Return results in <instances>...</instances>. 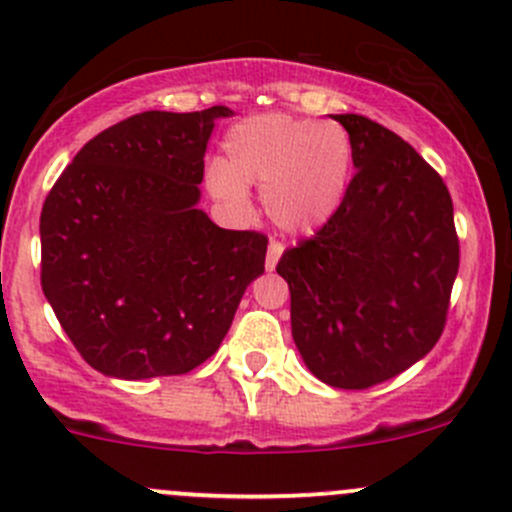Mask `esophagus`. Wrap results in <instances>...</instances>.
Here are the masks:
<instances>
[{
    "instance_id": "esophagus-1",
    "label": "esophagus",
    "mask_w": 512,
    "mask_h": 512,
    "mask_svg": "<svg viewBox=\"0 0 512 512\" xmlns=\"http://www.w3.org/2000/svg\"><path fill=\"white\" fill-rule=\"evenodd\" d=\"M282 252H285V245L277 240L270 242V247H267V270H275L277 262H280Z\"/></svg>"
}]
</instances>
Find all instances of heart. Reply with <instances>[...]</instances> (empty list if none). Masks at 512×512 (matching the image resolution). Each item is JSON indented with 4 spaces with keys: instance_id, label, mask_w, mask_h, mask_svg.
<instances>
[{
    "instance_id": "b5f03b06",
    "label": "heart",
    "mask_w": 512,
    "mask_h": 512,
    "mask_svg": "<svg viewBox=\"0 0 512 512\" xmlns=\"http://www.w3.org/2000/svg\"><path fill=\"white\" fill-rule=\"evenodd\" d=\"M352 168V141L339 123L260 113L225 133L223 163H213L205 183L213 198L245 208L247 185L262 188L267 215L282 230L307 232L342 203Z\"/></svg>"
}]
</instances>
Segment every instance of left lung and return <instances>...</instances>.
<instances>
[{
	"mask_svg": "<svg viewBox=\"0 0 512 512\" xmlns=\"http://www.w3.org/2000/svg\"><path fill=\"white\" fill-rule=\"evenodd\" d=\"M334 118L356 173L332 218L289 247L277 272L307 369L334 389H369L436 347L461 247L441 175L381 123Z\"/></svg>",
	"mask_w": 512,
	"mask_h": 512,
	"instance_id": "8db88e82",
	"label": "left lung"
}]
</instances>
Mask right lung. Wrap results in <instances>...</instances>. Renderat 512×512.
Returning a JSON list of instances; mask_svg holds the SVG:
<instances>
[{
	"label": "right lung",
	"instance_id": "obj_1",
	"mask_svg": "<svg viewBox=\"0 0 512 512\" xmlns=\"http://www.w3.org/2000/svg\"><path fill=\"white\" fill-rule=\"evenodd\" d=\"M227 106L143 111L91 138L41 208V289L89 366L116 379L193 371L265 272L267 235L198 210Z\"/></svg>",
	"mask_w": 512,
	"mask_h": 512
}]
</instances>
